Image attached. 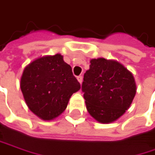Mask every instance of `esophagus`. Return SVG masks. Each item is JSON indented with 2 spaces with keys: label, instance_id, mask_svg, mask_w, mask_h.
I'll return each instance as SVG.
<instances>
[{
  "label": "esophagus",
  "instance_id": "esophagus-1",
  "mask_svg": "<svg viewBox=\"0 0 155 155\" xmlns=\"http://www.w3.org/2000/svg\"><path fill=\"white\" fill-rule=\"evenodd\" d=\"M77 80H78V81H79L80 83H81V82H82V76H81V75L78 76Z\"/></svg>",
  "mask_w": 155,
  "mask_h": 155
}]
</instances>
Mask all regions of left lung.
<instances>
[{"label": "left lung", "mask_w": 155, "mask_h": 155, "mask_svg": "<svg viewBox=\"0 0 155 155\" xmlns=\"http://www.w3.org/2000/svg\"><path fill=\"white\" fill-rule=\"evenodd\" d=\"M81 91L89 114L101 123H110L129 109L137 91L133 74L121 64L106 58L91 60Z\"/></svg>", "instance_id": "obj_1"}]
</instances>
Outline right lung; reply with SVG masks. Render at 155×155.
I'll return each instance as SVG.
<instances>
[{
  "label": "right lung",
  "mask_w": 155,
  "mask_h": 155,
  "mask_svg": "<svg viewBox=\"0 0 155 155\" xmlns=\"http://www.w3.org/2000/svg\"><path fill=\"white\" fill-rule=\"evenodd\" d=\"M20 88L29 109L39 118L50 120L65 110L71 96L81 85L63 56L56 54L37 58L26 65Z\"/></svg>",
  "instance_id": "obj_1"
}]
</instances>
